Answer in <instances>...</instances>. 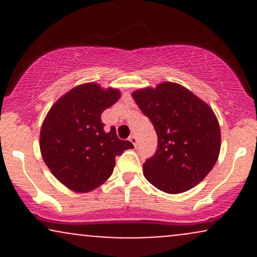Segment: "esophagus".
Wrapping results in <instances>:
<instances>
[{"mask_svg": "<svg viewBox=\"0 0 257 257\" xmlns=\"http://www.w3.org/2000/svg\"><path fill=\"white\" fill-rule=\"evenodd\" d=\"M129 141H132V144L134 145L135 147L138 146V138L135 137V135H132L131 138H129Z\"/></svg>", "mask_w": 257, "mask_h": 257, "instance_id": "34e87169", "label": "esophagus"}]
</instances>
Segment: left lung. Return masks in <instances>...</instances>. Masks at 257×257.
Segmentation results:
<instances>
[{
  "instance_id": "1",
  "label": "left lung",
  "mask_w": 257,
  "mask_h": 257,
  "mask_svg": "<svg viewBox=\"0 0 257 257\" xmlns=\"http://www.w3.org/2000/svg\"><path fill=\"white\" fill-rule=\"evenodd\" d=\"M158 137L144 176L158 190L176 194L198 185L219 158V120L209 105L178 83L164 82L132 94Z\"/></svg>"
}]
</instances>
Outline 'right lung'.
Wrapping results in <instances>:
<instances>
[{"instance_id":"right-lung-1","label":"right lung","mask_w":257,"mask_h":257,"mask_svg":"<svg viewBox=\"0 0 257 257\" xmlns=\"http://www.w3.org/2000/svg\"><path fill=\"white\" fill-rule=\"evenodd\" d=\"M119 90L84 83L67 91L43 120L40 149L44 163L73 192L95 190L113 173L116 156L133 149L116 128L104 129L101 113L119 99Z\"/></svg>"}]
</instances>
